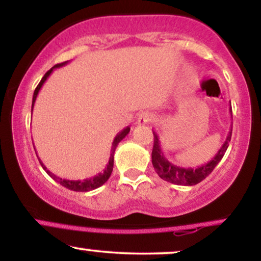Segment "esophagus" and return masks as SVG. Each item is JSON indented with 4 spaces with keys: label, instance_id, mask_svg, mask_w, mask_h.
Segmentation results:
<instances>
[{
    "label": "esophagus",
    "instance_id": "obj_1",
    "mask_svg": "<svg viewBox=\"0 0 261 261\" xmlns=\"http://www.w3.org/2000/svg\"><path fill=\"white\" fill-rule=\"evenodd\" d=\"M152 120H153V115H152L151 113H142L139 116V119H137V124L145 125V124H148V122H151Z\"/></svg>",
    "mask_w": 261,
    "mask_h": 261
}]
</instances>
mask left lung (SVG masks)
Instances as JSON below:
<instances>
[{"instance_id": "8db88e82", "label": "left lung", "mask_w": 261, "mask_h": 261, "mask_svg": "<svg viewBox=\"0 0 261 261\" xmlns=\"http://www.w3.org/2000/svg\"><path fill=\"white\" fill-rule=\"evenodd\" d=\"M229 112L232 113V110L229 109ZM153 137L154 140L153 149H152V164H153L155 173L163 180L172 182V184L190 187V185H196L200 181H202L215 169V167L220 163V161L222 160L224 153H226L227 148H228L230 137H232V130L227 135V139L224 141L222 147L218 149L217 154L211 161L207 162V163L203 164L201 167H197L195 169L182 168V167H179L176 164H173L172 162H169L167 160L166 155H164L163 151H162L160 139H158V135L154 131Z\"/></svg>"}]
</instances>
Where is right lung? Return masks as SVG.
Masks as SVG:
<instances>
[{
  "instance_id": "obj_1",
  "label": "right lung",
  "mask_w": 261,
  "mask_h": 261,
  "mask_svg": "<svg viewBox=\"0 0 261 261\" xmlns=\"http://www.w3.org/2000/svg\"><path fill=\"white\" fill-rule=\"evenodd\" d=\"M67 64H68V61L62 62V64L55 65V66H54V67L50 68V70L44 74V77H43V79H41L40 83H39V85L37 86V88H35L34 94H33L32 113H33V108H34V103H35V100H37V97H38V94H39V91H40V89H41V87H43V85L45 83V81L47 80V77H49L50 74H51V72H53L54 70H55V68H60V67H62V66H65V65H67ZM128 133H130V127L127 126L126 128H124V130H122L121 133H119L118 135H116L115 139H114V141H113L112 152H110L109 163L107 164V168L104 169L103 173H98V175H94V176H93V178L83 179V180H68V179H62V178H60V176H58V175L53 174V173L50 172V170L44 166L43 162H41L40 160H39V162H40L41 167H43L45 172H46L47 174L51 176L54 180L58 181L59 184H61L62 187L70 189V190H73V191H91V190H94V189L101 187V185H103L104 182H106L108 179H109V176L112 175L113 167H114V153H115V149H116V147H118L119 142H120L122 139H125V136H126ZM37 157H38V154H37Z\"/></svg>"
}]
</instances>
